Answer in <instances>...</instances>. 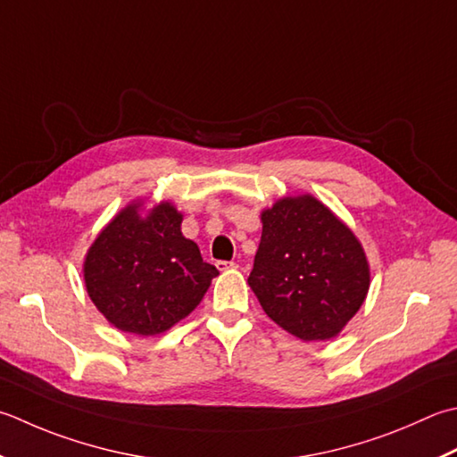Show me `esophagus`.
Wrapping results in <instances>:
<instances>
[{"label": "esophagus", "instance_id": "34e87169", "mask_svg": "<svg viewBox=\"0 0 457 457\" xmlns=\"http://www.w3.org/2000/svg\"><path fill=\"white\" fill-rule=\"evenodd\" d=\"M216 267L220 271H229V270H237V263H234V262H218Z\"/></svg>", "mask_w": 457, "mask_h": 457}]
</instances>
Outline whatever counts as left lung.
<instances>
[{
	"instance_id": "1",
	"label": "left lung",
	"mask_w": 457,
	"mask_h": 457,
	"mask_svg": "<svg viewBox=\"0 0 457 457\" xmlns=\"http://www.w3.org/2000/svg\"><path fill=\"white\" fill-rule=\"evenodd\" d=\"M249 287L273 323L301 341H328L369 295L370 265L353 229L311 194L262 212Z\"/></svg>"
}]
</instances>
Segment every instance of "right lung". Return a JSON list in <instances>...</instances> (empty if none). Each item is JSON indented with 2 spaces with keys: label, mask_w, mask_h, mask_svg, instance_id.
<instances>
[{
  "label": "right lung",
  "mask_w": 457,
  "mask_h": 457,
  "mask_svg": "<svg viewBox=\"0 0 457 457\" xmlns=\"http://www.w3.org/2000/svg\"><path fill=\"white\" fill-rule=\"evenodd\" d=\"M172 202L148 208L134 200L116 213L88 247L83 279L88 297L122 333H166L200 305L220 271L182 234Z\"/></svg>",
  "instance_id": "1"
}]
</instances>
